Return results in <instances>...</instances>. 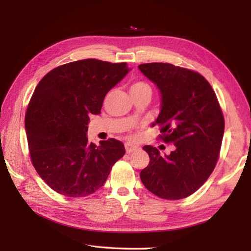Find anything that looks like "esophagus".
<instances>
[{"mask_svg": "<svg viewBox=\"0 0 251 251\" xmlns=\"http://www.w3.org/2000/svg\"><path fill=\"white\" fill-rule=\"evenodd\" d=\"M137 150H138V147L133 146V144H126V151L127 154H131V153H133V151H136Z\"/></svg>", "mask_w": 251, "mask_h": 251, "instance_id": "esophagus-1", "label": "esophagus"}]
</instances>
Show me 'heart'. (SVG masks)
Wrapping results in <instances>:
<instances>
[{
	"label": "heart",
	"mask_w": 251,
	"mask_h": 251,
	"mask_svg": "<svg viewBox=\"0 0 251 251\" xmlns=\"http://www.w3.org/2000/svg\"><path fill=\"white\" fill-rule=\"evenodd\" d=\"M131 94H140V93H151V89L144 81H135L132 83L130 88Z\"/></svg>",
	"instance_id": "heart-1"
}]
</instances>
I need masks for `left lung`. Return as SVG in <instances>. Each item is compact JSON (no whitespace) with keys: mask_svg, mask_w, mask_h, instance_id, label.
I'll list each match as a JSON object with an SVG mask.
<instances>
[{"mask_svg":"<svg viewBox=\"0 0 251 251\" xmlns=\"http://www.w3.org/2000/svg\"><path fill=\"white\" fill-rule=\"evenodd\" d=\"M160 93V112L151 126L173 142L170 155L146 146L150 163L140 172L143 185L162 199L194 194L214 171L224 134V118L214 90L201 74L164 63L138 66Z\"/></svg>","mask_w":251,"mask_h":251,"instance_id":"left-lung-1","label":"left lung"}]
</instances>
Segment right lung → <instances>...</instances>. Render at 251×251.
<instances>
[{"instance_id": "add662e5", "label": "right lung", "mask_w": 251, "mask_h": 251, "mask_svg": "<svg viewBox=\"0 0 251 251\" xmlns=\"http://www.w3.org/2000/svg\"><path fill=\"white\" fill-rule=\"evenodd\" d=\"M126 63L95 58L59 66L45 75L29 101L25 130L32 164L56 193L80 198L95 193L126 153L116 139L88 141L91 115L128 73Z\"/></svg>"}]
</instances>
